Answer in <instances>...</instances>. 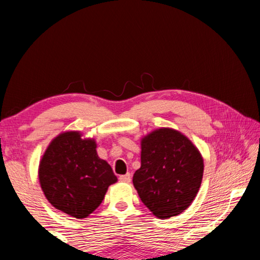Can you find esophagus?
Here are the masks:
<instances>
[{
	"mask_svg": "<svg viewBox=\"0 0 260 260\" xmlns=\"http://www.w3.org/2000/svg\"><path fill=\"white\" fill-rule=\"evenodd\" d=\"M119 180L121 182H131V180H132L131 174L127 173V174H124V175H120Z\"/></svg>",
	"mask_w": 260,
	"mask_h": 260,
	"instance_id": "esophagus-1",
	"label": "esophagus"
}]
</instances>
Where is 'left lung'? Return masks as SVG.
<instances>
[{
    "instance_id": "obj_1",
    "label": "left lung",
    "mask_w": 260,
    "mask_h": 260,
    "mask_svg": "<svg viewBox=\"0 0 260 260\" xmlns=\"http://www.w3.org/2000/svg\"><path fill=\"white\" fill-rule=\"evenodd\" d=\"M141 167L133 184L141 201L159 219L183 212L195 199L203 178V158L180 132L160 128L141 143Z\"/></svg>"
}]
</instances>
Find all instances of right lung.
Wrapping results in <instances>:
<instances>
[{
  "mask_svg": "<svg viewBox=\"0 0 260 260\" xmlns=\"http://www.w3.org/2000/svg\"><path fill=\"white\" fill-rule=\"evenodd\" d=\"M39 179L47 200L61 212L82 219L102 203L117 177L96 152L94 140L67 132L52 140L43 155Z\"/></svg>",
  "mask_w": 260,
  "mask_h": 260,
  "instance_id": "add662e5",
  "label": "right lung"
}]
</instances>
